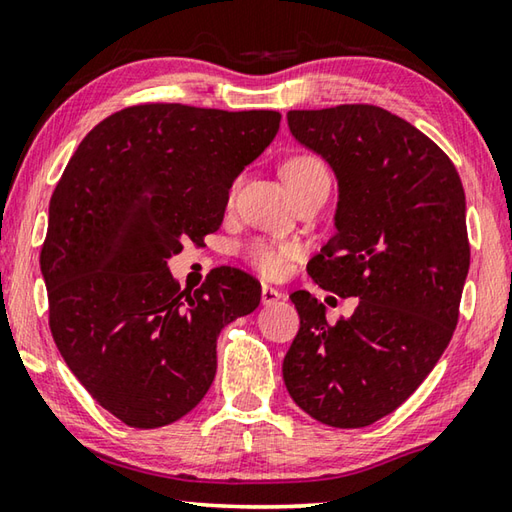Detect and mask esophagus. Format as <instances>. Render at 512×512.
<instances>
[{
	"label": "esophagus",
	"instance_id": "34e87169",
	"mask_svg": "<svg viewBox=\"0 0 512 512\" xmlns=\"http://www.w3.org/2000/svg\"><path fill=\"white\" fill-rule=\"evenodd\" d=\"M285 294L278 292V289L269 287V285H263V292H260V301H263V305H274L278 301H283Z\"/></svg>",
	"mask_w": 512,
	"mask_h": 512
}]
</instances>
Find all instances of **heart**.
I'll use <instances>...</instances> for the list:
<instances>
[{
    "instance_id": "1",
    "label": "heart",
    "mask_w": 512,
    "mask_h": 512,
    "mask_svg": "<svg viewBox=\"0 0 512 512\" xmlns=\"http://www.w3.org/2000/svg\"><path fill=\"white\" fill-rule=\"evenodd\" d=\"M283 176L287 180V185L292 187V191H298L314 178L327 176V169L323 165V160L314 156V153H298V156H292L283 165ZM236 187L238 180L231 185L229 196L236 194ZM240 254H243L247 265H252L260 276L281 278L289 272L294 260L303 256V247L301 243H296V240L254 238L249 240Z\"/></svg>"
}]
</instances>
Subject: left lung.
Instances as JSON below:
<instances>
[{"mask_svg": "<svg viewBox=\"0 0 512 512\" xmlns=\"http://www.w3.org/2000/svg\"><path fill=\"white\" fill-rule=\"evenodd\" d=\"M287 122L339 178L336 234L307 274L359 305L327 323L310 292L289 296L301 327L283 379L316 421L365 428L419 388L455 332L470 267L464 187L426 133L381 106L289 111Z\"/></svg>", "mask_w": 512, "mask_h": 512, "instance_id": "1", "label": "left lung"}]
</instances>
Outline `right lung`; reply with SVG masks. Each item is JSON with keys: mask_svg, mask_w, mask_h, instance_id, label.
Returning a JSON list of instances; mask_svg holds the SVG:
<instances>
[{"mask_svg": "<svg viewBox=\"0 0 512 512\" xmlns=\"http://www.w3.org/2000/svg\"><path fill=\"white\" fill-rule=\"evenodd\" d=\"M281 127L278 111L144 102L89 131L48 207V327L91 397L131 428L185 417L216 376V339L260 303L218 267L194 294L167 260L223 225L229 187Z\"/></svg>", "mask_w": 512, "mask_h": 512, "instance_id": "1", "label": "right lung"}]
</instances>
